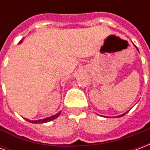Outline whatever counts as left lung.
Masks as SVG:
<instances>
[{"label":"left lung","mask_w":150,"mask_h":150,"mask_svg":"<svg viewBox=\"0 0 150 150\" xmlns=\"http://www.w3.org/2000/svg\"><path fill=\"white\" fill-rule=\"evenodd\" d=\"M138 50V49H137ZM125 114H122V115H120V116H118V117H120V116H125Z\"/></svg>","instance_id":"obj_1"}]
</instances>
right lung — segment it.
Wrapping results in <instances>:
<instances>
[{
    "label": "right lung",
    "instance_id": "right-lung-1",
    "mask_svg": "<svg viewBox=\"0 0 150 150\" xmlns=\"http://www.w3.org/2000/svg\"><path fill=\"white\" fill-rule=\"evenodd\" d=\"M21 40L19 42V43H21ZM60 113H61V112H59V113H57V114L54 115V116H50V117H47V118H45V119H42V120H28L29 122L34 123V124H42V123L49 122V121H50V120H53L56 119V118L60 115Z\"/></svg>",
    "mask_w": 150,
    "mask_h": 150
}]
</instances>
